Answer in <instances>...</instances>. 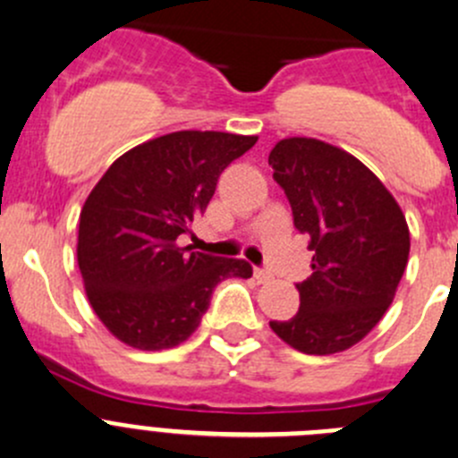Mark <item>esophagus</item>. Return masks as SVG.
Returning <instances> with one entry per match:
<instances>
[{
  "instance_id": "34e87169",
  "label": "esophagus",
  "mask_w": 458,
  "mask_h": 458,
  "mask_svg": "<svg viewBox=\"0 0 458 458\" xmlns=\"http://www.w3.org/2000/svg\"><path fill=\"white\" fill-rule=\"evenodd\" d=\"M255 279L259 284H266V282H270V279H273V273H270V270H266V268H255Z\"/></svg>"
}]
</instances>
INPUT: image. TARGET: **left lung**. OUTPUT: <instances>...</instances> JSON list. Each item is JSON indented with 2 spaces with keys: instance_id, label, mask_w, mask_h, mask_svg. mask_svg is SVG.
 <instances>
[{
  "instance_id": "1",
  "label": "left lung",
  "mask_w": 458,
  "mask_h": 458,
  "mask_svg": "<svg viewBox=\"0 0 458 458\" xmlns=\"http://www.w3.org/2000/svg\"><path fill=\"white\" fill-rule=\"evenodd\" d=\"M268 165L313 250V273L295 284L300 309L270 328L309 356L344 352L396 295L410 257L405 215L369 167L322 140H279Z\"/></svg>"
}]
</instances>
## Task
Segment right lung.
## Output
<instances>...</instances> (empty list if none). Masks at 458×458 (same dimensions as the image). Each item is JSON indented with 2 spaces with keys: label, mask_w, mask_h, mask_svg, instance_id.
<instances>
[{
  "label": "right lung",
  "mask_w": 458,
  "mask_h": 458,
  "mask_svg": "<svg viewBox=\"0 0 458 458\" xmlns=\"http://www.w3.org/2000/svg\"><path fill=\"white\" fill-rule=\"evenodd\" d=\"M257 136L174 131L123 154L84 201L78 266L100 322L140 352L188 340L228 277L248 279L246 259H224L181 234L203 215L221 172L243 157Z\"/></svg>",
  "instance_id": "add662e5"
}]
</instances>
